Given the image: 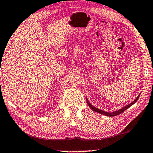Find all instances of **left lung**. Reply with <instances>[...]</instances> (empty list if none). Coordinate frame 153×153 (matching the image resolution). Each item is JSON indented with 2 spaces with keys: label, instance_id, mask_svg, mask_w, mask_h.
Returning <instances> with one entry per match:
<instances>
[{
  "label": "left lung",
  "instance_id": "8db88e82",
  "mask_svg": "<svg viewBox=\"0 0 153 153\" xmlns=\"http://www.w3.org/2000/svg\"><path fill=\"white\" fill-rule=\"evenodd\" d=\"M139 96H140V94H139V95L138 96V97H137V98H136V100H134V101H133L132 102H131V103L129 104L128 105L125 106H124V107H123V108H120V109H119L118 111H114V112H106V111H102V110H100V109H99V108H97L95 107V106H93V105H92V104H91V103H90L89 101H88V100L87 98H86V102H87V104H88V105L89 106V107L91 108L92 110L94 111H95V112H97V113H99V114H102V115H104V116H109V117H111V116H117V115H119V114H122L123 112H124L125 110L127 109V108L130 107V106H131V105H133V104H134L135 102L137 101L138 99H139Z\"/></svg>",
  "mask_w": 153,
  "mask_h": 153
}]
</instances>
